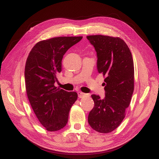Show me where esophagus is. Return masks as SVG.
I'll use <instances>...</instances> for the list:
<instances>
[{
    "label": "esophagus",
    "instance_id": "34e87169",
    "mask_svg": "<svg viewBox=\"0 0 159 159\" xmlns=\"http://www.w3.org/2000/svg\"><path fill=\"white\" fill-rule=\"evenodd\" d=\"M78 95H79V98H84V96H89V94H85V93H81V92H79V93H78Z\"/></svg>",
    "mask_w": 159,
    "mask_h": 159
}]
</instances>
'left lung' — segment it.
I'll return each instance as SVG.
<instances>
[{
    "label": "left lung",
    "instance_id": "left-lung-1",
    "mask_svg": "<svg viewBox=\"0 0 159 159\" xmlns=\"http://www.w3.org/2000/svg\"><path fill=\"white\" fill-rule=\"evenodd\" d=\"M97 55V69L105 76V98L93 94L94 106L88 117L90 127L102 134L116 129L125 116L134 90V65L128 46L120 38L86 37Z\"/></svg>",
    "mask_w": 159,
    "mask_h": 159
}]
</instances>
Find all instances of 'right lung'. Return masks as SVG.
<instances>
[{"label":"right lung","mask_w":159,"mask_h":159,"mask_svg":"<svg viewBox=\"0 0 159 159\" xmlns=\"http://www.w3.org/2000/svg\"><path fill=\"white\" fill-rule=\"evenodd\" d=\"M83 37H57L35 44L25 66V85L29 102L45 129L55 131L67 124L70 107L77 99L76 92L55 87L61 72L63 55Z\"/></svg>","instance_id":"add662e5"}]
</instances>
